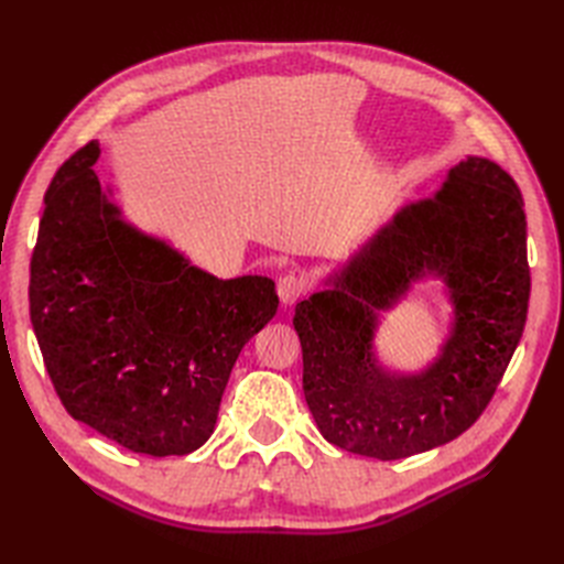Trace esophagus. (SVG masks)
Returning <instances> with one entry per match:
<instances>
[{"label": "esophagus", "instance_id": "esophagus-1", "mask_svg": "<svg viewBox=\"0 0 564 564\" xmlns=\"http://www.w3.org/2000/svg\"><path fill=\"white\" fill-rule=\"evenodd\" d=\"M278 294L284 305H294L305 294V280L296 275V272H289V275L280 278Z\"/></svg>", "mask_w": 564, "mask_h": 564}]
</instances>
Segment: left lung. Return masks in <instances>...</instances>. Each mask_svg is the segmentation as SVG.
<instances>
[{"label": "left lung", "instance_id": "left-lung-1", "mask_svg": "<svg viewBox=\"0 0 564 564\" xmlns=\"http://www.w3.org/2000/svg\"><path fill=\"white\" fill-rule=\"evenodd\" d=\"M522 207L499 164L468 158L329 278L332 289L296 303L305 402L332 445L395 460L445 445L480 419L527 322ZM423 274L448 282L453 334L429 370L386 372L372 355L376 311Z\"/></svg>", "mask_w": 564, "mask_h": 564}]
</instances>
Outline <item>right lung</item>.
Returning a JSON list of instances; mask_svg holds the SVG:
<instances>
[{"mask_svg":"<svg viewBox=\"0 0 564 564\" xmlns=\"http://www.w3.org/2000/svg\"><path fill=\"white\" fill-rule=\"evenodd\" d=\"M98 155L96 141L79 148L44 195L32 329L75 421L135 454H191L214 433L237 355L278 313L275 282L218 280L127 226Z\"/></svg>","mask_w":564,"mask_h":564,"instance_id":"right-lung-1","label":"right lung"}]
</instances>
